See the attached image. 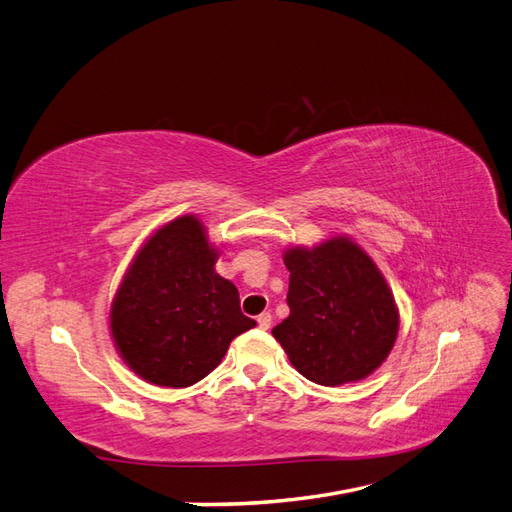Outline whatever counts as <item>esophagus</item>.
<instances>
[{"label":"esophagus","mask_w":512,"mask_h":512,"mask_svg":"<svg viewBox=\"0 0 512 512\" xmlns=\"http://www.w3.org/2000/svg\"><path fill=\"white\" fill-rule=\"evenodd\" d=\"M258 327H260L262 331H267V329L271 327V314H269V312H262V314L258 316Z\"/></svg>","instance_id":"1"}]
</instances>
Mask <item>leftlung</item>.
Segmentation results:
<instances>
[{"mask_svg": "<svg viewBox=\"0 0 512 512\" xmlns=\"http://www.w3.org/2000/svg\"><path fill=\"white\" fill-rule=\"evenodd\" d=\"M290 316L273 329L301 376L337 386L369 376L389 356L399 327L395 299L371 258L350 239L294 247Z\"/></svg>", "mask_w": 512, "mask_h": 512, "instance_id": "left-lung-1", "label": "left lung"}]
</instances>
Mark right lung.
<instances>
[{
  "label": "right lung",
  "instance_id": "obj_1",
  "mask_svg": "<svg viewBox=\"0 0 512 512\" xmlns=\"http://www.w3.org/2000/svg\"><path fill=\"white\" fill-rule=\"evenodd\" d=\"M203 224L183 215L134 258L111 309L115 346L138 376L183 389L220 365L232 339L256 327L235 284L215 273Z\"/></svg>",
  "mask_w": 512,
  "mask_h": 512
}]
</instances>
